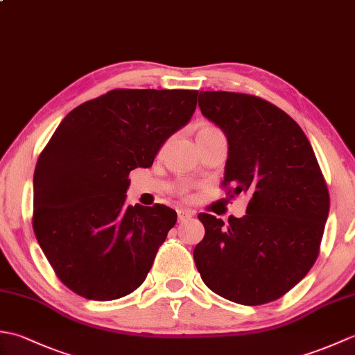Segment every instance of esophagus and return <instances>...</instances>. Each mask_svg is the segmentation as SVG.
<instances>
[{
  "instance_id": "34e87169",
  "label": "esophagus",
  "mask_w": 355,
  "mask_h": 355,
  "mask_svg": "<svg viewBox=\"0 0 355 355\" xmlns=\"http://www.w3.org/2000/svg\"><path fill=\"white\" fill-rule=\"evenodd\" d=\"M193 216V212L192 210H178V221H186L189 220V218Z\"/></svg>"
}]
</instances>
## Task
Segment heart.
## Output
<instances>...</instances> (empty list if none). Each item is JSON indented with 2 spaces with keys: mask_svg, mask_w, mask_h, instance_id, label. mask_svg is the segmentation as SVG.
<instances>
[{
  "mask_svg": "<svg viewBox=\"0 0 355 355\" xmlns=\"http://www.w3.org/2000/svg\"><path fill=\"white\" fill-rule=\"evenodd\" d=\"M206 132H221V131L212 125H201L198 130V134H206ZM183 193H186V192L183 191Z\"/></svg>",
  "mask_w": 355,
  "mask_h": 355,
  "instance_id": "b5f03b06",
  "label": "heart"
}]
</instances>
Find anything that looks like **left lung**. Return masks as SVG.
Listing matches in <instances>:
<instances>
[{
  "label": "left lung",
  "mask_w": 355,
  "mask_h": 355,
  "mask_svg": "<svg viewBox=\"0 0 355 355\" xmlns=\"http://www.w3.org/2000/svg\"><path fill=\"white\" fill-rule=\"evenodd\" d=\"M202 116L229 141L223 186L245 193L247 214L229 224L200 214L205 238L193 259L205 282L241 305L273 302L319 256L329 193L305 132L273 103L252 94L201 92Z\"/></svg>",
  "instance_id": "obj_1"
}]
</instances>
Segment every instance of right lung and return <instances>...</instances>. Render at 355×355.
<instances>
[{
    "instance_id": "obj_1",
    "label": "right lung",
    "mask_w": 355,
    "mask_h": 355,
    "mask_svg": "<svg viewBox=\"0 0 355 355\" xmlns=\"http://www.w3.org/2000/svg\"><path fill=\"white\" fill-rule=\"evenodd\" d=\"M197 89H111L70 111L37 158L33 230L61 282L114 300L145 281L177 212L128 206L130 172L149 168L189 122Z\"/></svg>"
}]
</instances>
